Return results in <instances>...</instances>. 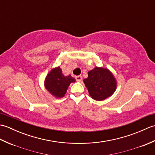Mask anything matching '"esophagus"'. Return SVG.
I'll return each mask as SVG.
<instances>
[{
  "label": "esophagus",
  "mask_w": 155,
  "mask_h": 155,
  "mask_svg": "<svg viewBox=\"0 0 155 155\" xmlns=\"http://www.w3.org/2000/svg\"><path fill=\"white\" fill-rule=\"evenodd\" d=\"M75 78H76V81H78V82H81L82 81V77L81 75L77 76V77H75Z\"/></svg>",
  "instance_id": "obj_1"
}]
</instances>
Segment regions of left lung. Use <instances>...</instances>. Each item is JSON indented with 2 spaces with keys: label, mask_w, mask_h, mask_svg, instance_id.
Returning a JSON list of instances; mask_svg holds the SVG:
<instances>
[{
  "label": "left lung",
  "mask_w": 155,
  "mask_h": 155,
  "mask_svg": "<svg viewBox=\"0 0 155 155\" xmlns=\"http://www.w3.org/2000/svg\"><path fill=\"white\" fill-rule=\"evenodd\" d=\"M83 82L91 97L98 101L112 96L117 87L116 78L107 68L95 67L88 72Z\"/></svg>",
  "instance_id": "obj_1"
}]
</instances>
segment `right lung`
I'll list each match as a JSON object with an SVG mask.
<instances>
[{"mask_svg": "<svg viewBox=\"0 0 155 155\" xmlns=\"http://www.w3.org/2000/svg\"><path fill=\"white\" fill-rule=\"evenodd\" d=\"M75 82L74 78L71 74L64 76L60 67H57L52 68L47 74L44 84L49 93L56 98H61L64 97L70 84Z\"/></svg>", "mask_w": 155, "mask_h": 155, "instance_id": "add662e5", "label": "right lung"}]
</instances>
